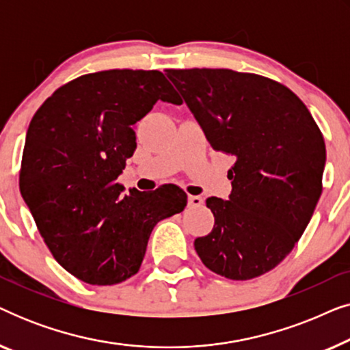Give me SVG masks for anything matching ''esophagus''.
Here are the masks:
<instances>
[{"label":"esophagus","instance_id":"34e87169","mask_svg":"<svg viewBox=\"0 0 350 350\" xmlns=\"http://www.w3.org/2000/svg\"><path fill=\"white\" fill-rule=\"evenodd\" d=\"M188 204L191 207H200L204 204V199L200 196H189L188 198Z\"/></svg>","mask_w":350,"mask_h":350}]
</instances>
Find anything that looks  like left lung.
Masks as SVG:
<instances>
[{"label":"left lung","mask_w":350,"mask_h":350,"mask_svg":"<svg viewBox=\"0 0 350 350\" xmlns=\"http://www.w3.org/2000/svg\"><path fill=\"white\" fill-rule=\"evenodd\" d=\"M165 73L213 150L236 157L231 196L207 199L215 224L196 239V252L226 279L266 274L293 250L322 194V132L298 95L266 76L228 68Z\"/></svg>","instance_id":"8db88e82"}]
</instances>
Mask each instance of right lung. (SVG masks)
I'll return each mask as SVG.
<instances>
[{
  "instance_id": "add662e5",
  "label": "right lung",
  "mask_w": 350,
  "mask_h": 350,
  "mask_svg": "<svg viewBox=\"0 0 350 350\" xmlns=\"http://www.w3.org/2000/svg\"><path fill=\"white\" fill-rule=\"evenodd\" d=\"M157 100L181 103L157 70H103L60 85L28 126L18 186L57 262L90 285L137 274L157 221L180 213L178 186L122 194L135 124Z\"/></svg>"
}]
</instances>
